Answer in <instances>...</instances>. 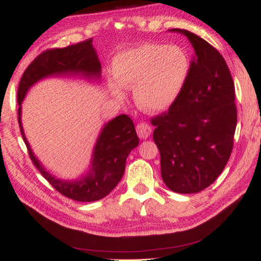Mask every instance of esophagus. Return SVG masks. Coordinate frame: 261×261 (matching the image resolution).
<instances>
[{"label":"esophagus","mask_w":261,"mask_h":261,"mask_svg":"<svg viewBox=\"0 0 261 261\" xmlns=\"http://www.w3.org/2000/svg\"><path fill=\"white\" fill-rule=\"evenodd\" d=\"M136 130H137V134L139 136V138H142V139H146L147 137H150L151 131H152L151 126L145 122L139 123L137 127H136Z\"/></svg>","instance_id":"1"}]
</instances>
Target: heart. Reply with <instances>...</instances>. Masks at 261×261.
Masks as SVG:
<instances>
[{"label": "heart", "instance_id": "b5f03b06", "mask_svg": "<svg viewBox=\"0 0 261 261\" xmlns=\"http://www.w3.org/2000/svg\"><path fill=\"white\" fill-rule=\"evenodd\" d=\"M189 58L179 45L144 44L116 58L110 90L117 100L125 98L124 87L134 88L140 108L159 113L169 108L189 76Z\"/></svg>", "mask_w": 261, "mask_h": 261}]
</instances>
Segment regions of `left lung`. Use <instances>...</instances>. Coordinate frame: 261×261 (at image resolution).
<instances>
[{
    "label": "left lung",
    "instance_id": "1",
    "mask_svg": "<svg viewBox=\"0 0 261 261\" xmlns=\"http://www.w3.org/2000/svg\"><path fill=\"white\" fill-rule=\"evenodd\" d=\"M194 48L189 76L167 111L151 119L161 176L175 193H198L224 169L237 125L234 84L224 58L208 41L182 29Z\"/></svg>",
    "mask_w": 261,
    "mask_h": 261
}]
</instances>
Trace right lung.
Masks as SVG:
<instances>
[{
	"label": "right lung",
	"mask_w": 261,
	"mask_h": 261,
	"mask_svg": "<svg viewBox=\"0 0 261 261\" xmlns=\"http://www.w3.org/2000/svg\"><path fill=\"white\" fill-rule=\"evenodd\" d=\"M92 41L93 39H87L67 47L51 48L40 53L23 73L17 92L19 106L17 119L20 134L23 136L32 163L38 168L41 175L53 186V188L64 196L79 202L101 200L121 181L125 171L127 155L139 144L134 122L127 115H119L107 123L94 147L90 171L80 180L64 181L49 174L35 156L23 131L20 105L30 87L44 77L74 74L88 79H100L101 64Z\"/></svg>",
	"instance_id": "1"
}]
</instances>
